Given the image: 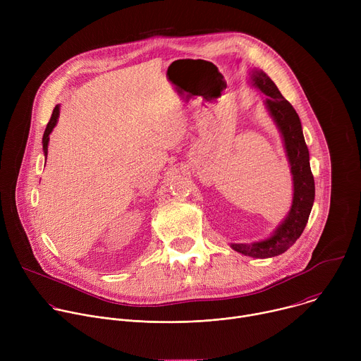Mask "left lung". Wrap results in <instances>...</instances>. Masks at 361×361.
Masks as SVG:
<instances>
[{"label":"left lung","mask_w":361,"mask_h":361,"mask_svg":"<svg viewBox=\"0 0 361 361\" xmlns=\"http://www.w3.org/2000/svg\"><path fill=\"white\" fill-rule=\"evenodd\" d=\"M251 84L267 95L264 104L281 133L291 167L294 192L291 209L273 235L250 244H231V248L252 259H269L287 251L304 231L313 209L316 187L298 114L264 71L254 68Z\"/></svg>","instance_id":"1"}]
</instances>
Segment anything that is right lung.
<instances>
[{
    "label": "right lung",
    "instance_id": "1",
    "mask_svg": "<svg viewBox=\"0 0 361 361\" xmlns=\"http://www.w3.org/2000/svg\"><path fill=\"white\" fill-rule=\"evenodd\" d=\"M59 116H60V106H56V109L53 110V114H51V118L47 124V128L44 131V135H42V149H44V156H45V160H47V154H48V141H49V134L51 131L54 130L57 121H59Z\"/></svg>",
    "mask_w": 361,
    "mask_h": 361
}]
</instances>
